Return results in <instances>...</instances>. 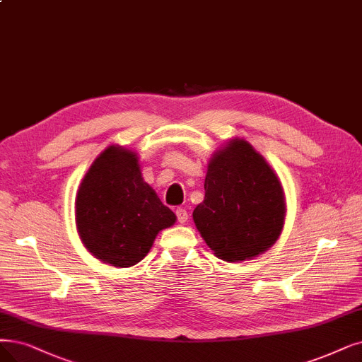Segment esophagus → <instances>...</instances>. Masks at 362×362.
<instances>
[{
    "label": "esophagus",
    "mask_w": 362,
    "mask_h": 362,
    "mask_svg": "<svg viewBox=\"0 0 362 362\" xmlns=\"http://www.w3.org/2000/svg\"><path fill=\"white\" fill-rule=\"evenodd\" d=\"M175 214H177V218H178V221H180L181 224L187 223V220H189V212H187V211L182 209V208H178V209L175 211Z\"/></svg>",
    "instance_id": "1"
}]
</instances>
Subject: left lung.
Listing matches in <instances>:
<instances>
[{"mask_svg": "<svg viewBox=\"0 0 362 362\" xmlns=\"http://www.w3.org/2000/svg\"><path fill=\"white\" fill-rule=\"evenodd\" d=\"M285 212L276 173L250 142L235 138L212 156L205 199L193 211V220L216 257L238 263L278 240Z\"/></svg>", "mask_w": 362, "mask_h": 362, "instance_id": "1", "label": "left lung"}]
</instances>
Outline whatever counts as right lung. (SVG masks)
<instances>
[{
	"label": "right lung",
	"mask_w": 362,
	"mask_h": 362,
	"mask_svg": "<svg viewBox=\"0 0 362 362\" xmlns=\"http://www.w3.org/2000/svg\"><path fill=\"white\" fill-rule=\"evenodd\" d=\"M177 216L144 181L136 153L110 146L86 173L76 199V224L88 251L103 263L131 267Z\"/></svg>",
	"instance_id": "right-lung-1"
}]
</instances>
